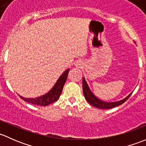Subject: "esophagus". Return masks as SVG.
<instances>
[{
    "instance_id": "34e87169",
    "label": "esophagus",
    "mask_w": 146,
    "mask_h": 146,
    "mask_svg": "<svg viewBox=\"0 0 146 146\" xmlns=\"http://www.w3.org/2000/svg\"><path fill=\"white\" fill-rule=\"evenodd\" d=\"M83 62H81V61H78V62H76L75 63V65H76V67H78V68H80V67H82V66H83Z\"/></svg>"
}]
</instances>
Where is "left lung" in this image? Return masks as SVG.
I'll list each match as a JSON object with an SVG mask.
<instances>
[{
  "label": "left lung",
  "mask_w": 146,
  "mask_h": 146,
  "mask_svg": "<svg viewBox=\"0 0 146 146\" xmlns=\"http://www.w3.org/2000/svg\"><path fill=\"white\" fill-rule=\"evenodd\" d=\"M83 93L84 97H85L86 100H87L89 104H91V106L96 107L97 108H100V109H110V108H115V107L119 106L120 105L123 104L125 101H127V99L130 97V96L131 95L132 92L130 94H129L128 96L126 98H124L122 100H118V101L115 102H106L103 101V100H100V99L98 98L96 96L93 94L92 91L90 89L89 86H88V84H87L85 78L83 77Z\"/></svg>",
  "instance_id": "left-lung-1"
}]
</instances>
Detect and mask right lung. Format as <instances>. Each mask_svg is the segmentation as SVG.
<instances>
[{"label":"right lung","mask_w":146,"mask_h":146,"mask_svg":"<svg viewBox=\"0 0 146 146\" xmlns=\"http://www.w3.org/2000/svg\"><path fill=\"white\" fill-rule=\"evenodd\" d=\"M70 72V69H67L62 74L55 85L52 86L50 91L48 93L45 94L44 95L40 96L39 97L36 98H25L22 96H19V97L24 100L25 101L27 102V103H31V104L36 105V106H46L51 103H54V102L57 101L59 99L60 96L62 94V88L64 87V84H65L66 80H67V76H68V73Z\"/></svg>","instance_id":"1"}]
</instances>
